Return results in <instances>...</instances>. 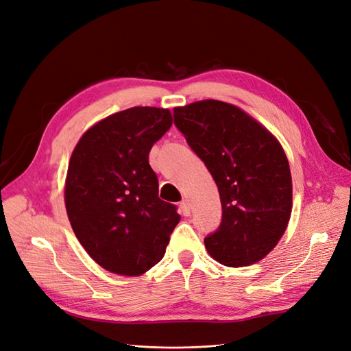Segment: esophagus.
Here are the masks:
<instances>
[{
	"label": "esophagus",
	"mask_w": 351,
	"mask_h": 351,
	"mask_svg": "<svg viewBox=\"0 0 351 351\" xmlns=\"http://www.w3.org/2000/svg\"><path fill=\"white\" fill-rule=\"evenodd\" d=\"M180 208H182V212L184 217H189L190 215V204L187 199H183L182 202H180Z\"/></svg>",
	"instance_id": "1"
}]
</instances>
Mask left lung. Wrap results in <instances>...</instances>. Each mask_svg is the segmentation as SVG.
Instances as JSON below:
<instances>
[{
    "mask_svg": "<svg viewBox=\"0 0 351 351\" xmlns=\"http://www.w3.org/2000/svg\"><path fill=\"white\" fill-rule=\"evenodd\" d=\"M174 124L218 186L222 218L205 237L206 250L232 268L261 261L291 215V174L281 145L250 115L215 99L174 108Z\"/></svg>",
    "mask_w": 351,
    "mask_h": 351,
    "instance_id": "obj_1",
    "label": "left lung"
}]
</instances>
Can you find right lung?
<instances>
[{
  "instance_id": "obj_1",
  "label": "right lung",
  "mask_w": 351,
  "mask_h": 351,
  "mask_svg": "<svg viewBox=\"0 0 351 351\" xmlns=\"http://www.w3.org/2000/svg\"><path fill=\"white\" fill-rule=\"evenodd\" d=\"M171 112L134 107L112 114L82 136L70 158L66 209L89 256L110 272L141 275L164 258L180 221L177 206L158 197L149 165Z\"/></svg>"
}]
</instances>
